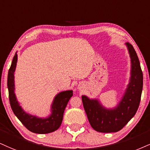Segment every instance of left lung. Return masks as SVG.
Masks as SVG:
<instances>
[{
    "label": "left lung",
    "mask_w": 150,
    "mask_h": 150,
    "mask_svg": "<svg viewBox=\"0 0 150 150\" xmlns=\"http://www.w3.org/2000/svg\"><path fill=\"white\" fill-rule=\"evenodd\" d=\"M131 58V77L125 95L115 108H104L97 99L82 96V101L91 127L101 133L117 132L121 130L134 117L139 106L143 85V71L133 46L129 42Z\"/></svg>",
    "instance_id": "1"
}]
</instances>
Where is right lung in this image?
<instances>
[{"instance_id": "add662e5", "label": "right lung", "mask_w": 150, "mask_h": 150, "mask_svg": "<svg viewBox=\"0 0 150 150\" xmlns=\"http://www.w3.org/2000/svg\"><path fill=\"white\" fill-rule=\"evenodd\" d=\"M17 54L16 52L13 58L12 64L7 76V88L9 91V99L13 112L21 123L31 132L35 134H49L55 132L62 124L64 109L68 101L73 95L72 90L61 92L55 96L51 105V114L48 117L41 118L29 115L19 106L14 93V76Z\"/></svg>"}]
</instances>
